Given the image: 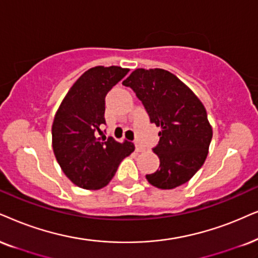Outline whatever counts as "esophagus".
Here are the masks:
<instances>
[{
	"label": "esophagus",
	"instance_id": "34e87169",
	"mask_svg": "<svg viewBox=\"0 0 258 258\" xmlns=\"http://www.w3.org/2000/svg\"><path fill=\"white\" fill-rule=\"evenodd\" d=\"M144 148H143V146L142 145H140V144H138V143H136V151L137 152H143V151H144Z\"/></svg>",
	"mask_w": 258,
	"mask_h": 258
}]
</instances>
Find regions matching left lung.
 <instances>
[{"label": "left lung", "instance_id": "8db88e82", "mask_svg": "<svg viewBox=\"0 0 258 258\" xmlns=\"http://www.w3.org/2000/svg\"><path fill=\"white\" fill-rule=\"evenodd\" d=\"M122 84L135 91L150 121L162 128L152 149L159 169L146 175V180L161 189L188 182L206 161L213 136L201 101L174 74L163 69H136Z\"/></svg>", "mask_w": 258, "mask_h": 258}]
</instances>
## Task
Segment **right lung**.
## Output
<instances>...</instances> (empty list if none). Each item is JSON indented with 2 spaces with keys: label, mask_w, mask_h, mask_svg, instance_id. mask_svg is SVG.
I'll return each mask as SVG.
<instances>
[{
  "label": "right lung",
  "mask_w": 258,
  "mask_h": 258,
  "mask_svg": "<svg viewBox=\"0 0 258 258\" xmlns=\"http://www.w3.org/2000/svg\"><path fill=\"white\" fill-rule=\"evenodd\" d=\"M128 69L95 67L86 71L70 88L54 115L52 148L61 170L83 189H100L110 182L120 162L135 151L131 142L112 137L96 138L105 120L107 93Z\"/></svg>",
  "instance_id": "add662e5"
}]
</instances>
